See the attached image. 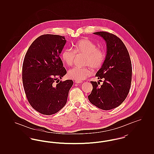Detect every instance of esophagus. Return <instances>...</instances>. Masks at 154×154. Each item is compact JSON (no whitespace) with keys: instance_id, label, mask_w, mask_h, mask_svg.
Instances as JSON below:
<instances>
[{"instance_id":"esophagus-1","label":"esophagus","mask_w":154,"mask_h":154,"mask_svg":"<svg viewBox=\"0 0 154 154\" xmlns=\"http://www.w3.org/2000/svg\"><path fill=\"white\" fill-rule=\"evenodd\" d=\"M75 82L76 84H80V83H82V81L79 80H75Z\"/></svg>"}]
</instances>
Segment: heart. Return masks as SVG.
Segmentation results:
<instances>
[{"mask_svg": "<svg viewBox=\"0 0 154 154\" xmlns=\"http://www.w3.org/2000/svg\"><path fill=\"white\" fill-rule=\"evenodd\" d=\"M76 54L85 55L83 64L85 67H74L68 71L67 75L75 80H83L92 73L94 69H100L103 66L105 58V52L97 48L96 44L87 38L81 39L73 45V51L71 49H64L60 54L62 61L67 66H72Z\"/></svg>", "mask_w": 154, "mask_h": 154, "instance_id": "obj_1", "label": "heart"}]
</instances>
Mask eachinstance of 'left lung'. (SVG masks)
<instances>
[{
    "mask_svg": "<svg viewBox=\"0 0 154 154\" xmlns=\"http://www.w3.org/2000/svg\"><path fill=\"white\" fill-rule=\"evenodd\" d=\"M94 33L106 41L107 54L95 75L104 80L103 84L99 86V82L97 84L91 81L93 89L88 99L100 109L111 110L121 104L128 95L132 81V63L126 46L119 37L107 32Z\"/></svg>",
    "mask_w": 154,
    "mask_h": 154,
    "instance_id": "8db88e82",
    "label": "left lung"
}]
</instances>
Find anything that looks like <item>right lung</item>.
I'll return each mask as SVG.
<instances>
[{"mask_svg":"<svg viewBox=\"0 0 154 154\" xmlns=\"http://www.w3.org/2000/svg\"><path fill=\"white\" fill-rule=\"evenodd\" d=\"M66 42L62 36L42 35L30 45L24 58L22 82L26 96L30 106L44 115L55 114L65 106L73 84L71 80L58 82L66 74L60 58Z\"/></svg>","mask_w":154,"mask_h":154,"instance_id":"add662e5","label":"right lung"}]
</instances>
